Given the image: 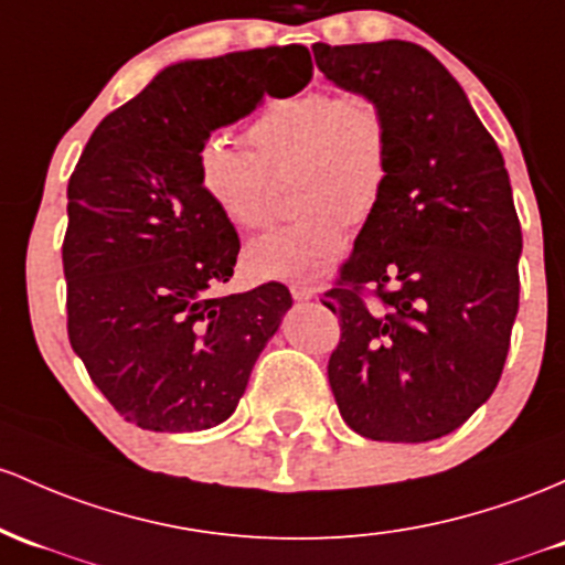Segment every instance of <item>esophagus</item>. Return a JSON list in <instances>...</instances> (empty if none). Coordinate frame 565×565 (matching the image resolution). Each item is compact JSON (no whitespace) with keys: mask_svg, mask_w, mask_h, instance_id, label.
<instances>
[{"mask_svg":"<svg viewBox=\"0 0 565 565\" xmlns=\"http://www.w3.org/2000/svg\"><path fill=\"white\" fill-rule=\"evenodd\" d=\"M289 292H292L297 302H302V300H311V297H316V287H311V284H292V287H289Z\"/></svg>","mask_w":565,"mask_h":565,"instance_id":"34e87169","label":"esophagus"}]
</instances>
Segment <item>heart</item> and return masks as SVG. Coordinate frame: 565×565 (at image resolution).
<instances>
[{
    "mask_svg": "<svg viewBox=\"0 0 565 565\" xmlns=\"http://www.w3.org/2000/svg\"><path fill=\"white\" fill-rule=\"evenodd\" d=\"M252 150L212 136L198 150V182L235 227L259 231L276 214L273 179L292 173L289 225L257 238L246 265L259 278L313 281L332 268L349 225L381 206L392 173V128L367 93L302 90L273 98L246 128Z\"/></svg>",
    "mask_w": 565,
    "mask_h": 565,
    "instance_id": "heart-1",
    "label": "heart"
}]
</instances>
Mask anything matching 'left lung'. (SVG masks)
<instances>
[{"label": "left lung", "instance_id": "1", "mask_svg": "<svg viewBox=\"0 0 565 565\" xmlns=\"http://www.w3.org/2000/svg\"><path fill=\"white\" fill-rule=\"evenodd\" d=\"M321 74L373 96L392 128V173L324 306L340 319L330 386L353 431L429 443L486 405L518 316L523 235L510 173L467 93L405 40L313 45ZM373 282L379 300L358 297Z\"/></svg>", "mask_w": 565, "mask_h": 565}]
</instances>
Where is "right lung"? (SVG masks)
<instances>
[{
	"instance_id": "right-lung-1",
	"label": "right lung",
	"mask_w": 565,
	"mask_h": 565,
	"mask_svg": "<svg viewBox=\"0 0 565 565\" xmlns=\"http://www.w3.org/2000/svg\"><path fill=\"white\" fill-rule=\"evenodd\" d=\"M302 45L166 66L98 122L70 179V343L115 411L147 431H203L235 413L292 308L284 284L220 295L241 241L198 182L216 128L311 83Z\"/></svg>"
}]
</instances>
